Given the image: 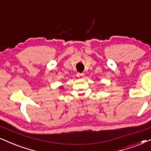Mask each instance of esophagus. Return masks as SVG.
Instances as JSON below:
<instances>
[{
  "label": "esophagus",
  "mask_w": 151,
  "mask_h": 151,
  "mask_svg": "<svg viewBox=\"0 0 151 151\" xmlns=\"http://www.w3.org/2000/svg\"><path fill=\"white\" fill-rule=\"evenodd\" d=\"M77 75L78 78H79V79H83L84 77H85V75L83 73H77Z\"/></svg>",
  "instance_id": "obj_1"
}]
</instances>
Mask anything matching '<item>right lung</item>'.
<instances>
[{"label":"right lung","mask_w":151,"mask_h":151,"mask_svg":"<svg viewBox=\"0 0 151 151\" xmlns=\"http://www.w3.org/2000/svg\"><path fill=\"white\" fill-rule=\"evenodd\" d=\"M63 87H62V89H63Z\"/></svg>","instance_id":"obj_1"}]
</instances>
